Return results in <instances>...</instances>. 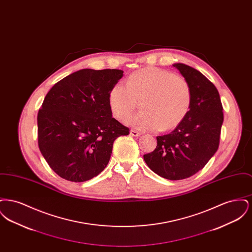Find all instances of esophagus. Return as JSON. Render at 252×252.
Segmentation results:
<instances>
[{
	"label": "esophagus",
	"instance_id": "34e87169",
	"mask_svg": "<svg viewBox=\"0 0 252 252\" xmlns=\"http://www.w3.org/2000/svg\"><path fill=\"white\" fill-rule=\"evenodd\" d=\"M141 134H142L141 132L136 131V130H134V129L130 130V135L134 136V137H138V136H140Z\"/></svg>",
	"mask_w": 252,
	"mask_h": 252
}]
</instances>
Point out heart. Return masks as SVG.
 Returning <instances> with one entry per match:
<instances>
[{
	"label": "heart",
	"instance_id": "1",
	"mask_svg": "<svg viewBox=\"0 0 252 252\" xmlns=\"http://www.w3.org/2000/svg\"><path fill=\"white\" fill-rule=\"evenodd\" d=\"M139 100L143 110L128 116L126 123L140 130L167 131L177 127L186 117L192 93L183 76L149 67L133 72L126 84L116 83L108 94L110 110L120 120L135 109Z\"/></svg>",
	"mask_w": 252,
	"mask_h": 252
}]
</instances>
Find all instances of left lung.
I'll return each mask as SVG.
<instances>
[{"instance_id": "8db88e82", "label": "left lung", "mask_w": 252, "mask_h": 252, "mask_svg": "<svg viewBox=\"0 0 252 252\" xmlns=\"http://www.w3.org/2000/svg\"><path fill=\"white\" fill-rule=\"evenodd\" d=\"M173 66L190 85L191 107L173 131L157 137L155 150L144 155V158L157 175L179 180L196 174L215 155L219 146L224 115L215 85L188 65L176 63Z\"/></svg>"}]
</instances>
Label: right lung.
<instances>
[{"instance_id": "add662e5", "label": "right lung", "mask_w": 252, "mask_h": 252, "mask_svg": "<svg viewBox=\"0 0 252 252\" xmlns=\"http://www.w3.org/2000/svg\"><path fill=\"white\" fill-rule=\"evenodd\" d=\"M116 69H83L49 91L37 113V143L49 166L64 180L83 182L107 167L114 141L129 128L112 117L111 88Z\"/></svg>"}]
</instances>
